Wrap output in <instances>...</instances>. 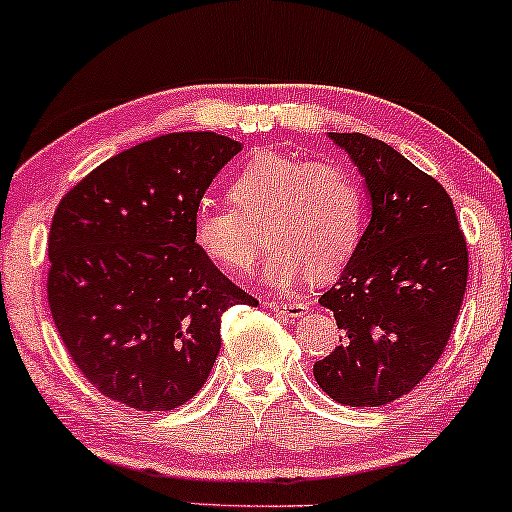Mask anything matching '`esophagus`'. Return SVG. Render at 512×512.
I'll return each mask as SVG.
<instances>
[{"label": "esophagus", "instance_id": "esophagus-1", "mask_svg": "<svg viewBox=\"0 0 512 512\" xmlns=\"http://www.w3.org/2000/svg\"><path fill=\"white\" fill-rule=\"evenodd\" d=\"M265 305H268L270 310L284 314V317H289V319H296V317H300V314H305V310H307L305 303H284V300H268Z\"/></svg>", "mask_w": 512, "mask_h": 512}]
</instances>
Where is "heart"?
I'll list each match as a JSON object with an SVG mask.
<instances>
[{
	"label": "heart",
	"mask_w": 512,
	"mask_h": 512,
	"mask_svg": "<svg viewBox=\"0 0 512 512\" xmlns=\"http://www.w3.org/2000/svg\"><path fill=\"white\" fill-rule=\"evenodd\" d=\"M233 207L200 202L191 237L209 263L249 272L272 244L265 279L289 286L312 272L328 279L345 268L363 228V191L347 167L310 163L263 151L237 172L228 188Z\"/></svg>",
	"instance_id": "heart-1"
}]
</instances>
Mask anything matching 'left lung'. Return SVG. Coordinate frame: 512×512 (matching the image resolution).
Wrapping results in <instances>:
<instances>
[{
    "label": "left lung",
    "instance_id": "1",
    "mask_svg": "<svg viewBox=\"0 0 512 512\" xmlns=\"http://www.w3.org/2000/svg\"><path fill=\"white\" fill-rule=\"evenodd\" d=\"M366 179L370 223L338 282L319 303L340 347L314 363V380L352 408L387 405L429 375L457 324L468 249L452 198L380 139L328 132Z\"/></svg>",
    "mask_w": 512,
    "mask_h": 512
}]
</instances>
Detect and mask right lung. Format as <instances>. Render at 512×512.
Instances as JSON below:
<instances>
[{
    "label": "right lung",
    "instance_id": "1",
    "mask_svg": "<svg viewBox=\"0 0 512 512\" xmlns=\"http://www.w3.org/2000/svg\"><path fill=\"white\" fill-rule=\"evenodd\" d=\"M242 144L170 132L104 160L53 214L48 307L81 375L111 401L174 410L221 349V314L258 305L195 249L202 195Z\"/></svg>",
    "mask_w": 512,
    "mask_h": 512
}]
</instances>
